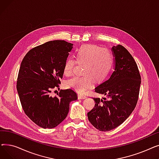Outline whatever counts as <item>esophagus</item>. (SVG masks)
<instances>
[{
  "label": "esophagus",
  "instance_id": "1",
  "mask_svg": "<svg viewBox=\"0 0 159 159\" xmlns=\"http://www.w3.org/2000/svg\"><path fill=\"white\" fill-rule=\"evenodd\" d=\"M86 98V95L84 94H79L78 95V98L79 99H84Z\"/></svg>",
  "mask_w": 159,
  "mask_h": 159
}]
</instances>
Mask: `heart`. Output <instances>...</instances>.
<instances>
[{
  "label": "heart",
  "mask_w": 159,
  "mask_h": 159,
  "mask_svg": "<svg viewBox=\"0 0 159 159\" xmlns=\"http://www.w3.org/2000/svg\"><path fill=\"white\" fill-rule=\"evenodd\" d=\"M76 61L69 58L64 66V73L70 76L74 73L78 62L84 64L81 77H75L67 82V86L79 93H84L93 85V80H104L110 73L113 63V57L110 50L94 44L82 46L75 52Z\"/></svg>",
  "instance_id": "1"
}]
</instances>
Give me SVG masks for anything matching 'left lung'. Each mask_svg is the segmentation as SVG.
Instances as JSON below:
<instances>
[{"label": "left lung", "instance_id": "left-lung-1", "mask_svg": "<svg viewBox=\"0 0 159 159\" xmlns=\"http://www.w3.org/2000/svg\"><path fill=\"white\" fill-rule=\"evenodd\" d=\"M115 70L109 79L95 88L106 98H93L95 104L88 113L97 129L108 131L118 127L134 110L139 98L141 77L136 62L122 45L113 46Z\"/></svg>", "mask_w": 159, "mask_h": 159}]
</instances>
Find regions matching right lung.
<instances>
[{
	"instance_id": "1",
	"label": "right lung",
	"mask_w": 159,
	"mask_h": 159,
	"mask_svg": "<svg viewBox=\"0 0 159 159\" xmlns=\"http://www.w3.org/2000/svg\"><path fill=\"white\" fill-rule=\"evenodd\" d=\"M73 45L64 40L47 42L30 49L21 62L16 82L20 103L26 115L41 128L58 126L67 116L70 103L77 99L71 89L51 95L52 89L61 84Z\"/></svg>"
}]
</instances>
